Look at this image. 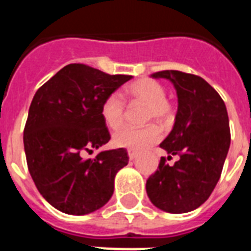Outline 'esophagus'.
I'll list each match as a JSON object with an SVG mask.
<instances>
[{
  "mask_svg": "<svg viewBox=\"0 0 251 251\" xmlns=\"http://www.w3.org/2000/svg\"><path fill=\"white\" fill-rule=\"evenodd\" d=\"M127 155H129L130 160H134V159L138 156V152H135L133 150H127Z\"/></svg>",
  "mask_w": 251,
  "mask_h": 251,
  "instance_id": "esophagus-1",
  "label": "esophagus"
}]
</instances>
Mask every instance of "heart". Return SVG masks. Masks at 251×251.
Listing matches in <instances>:
<instances>
[{
  "label": "heart",
  "instance_id": "1",
  "mask_svg": "<svg viewBox=\"0 0 251 251\" xmlns=\"http://www.w3.org/2000/svg\"><path fill=\"white\" fill-rule=\"evenodd\" d=\"M124 95L129 101L145 104V121L149 122L155 120L160 124H164L173 117V106L165 99L167 91L164 86L157 80L150 78L135 80L126 87ZM100 113L109 129H118L122 125L125 117V102L120 95H109L104 99ZM159 139H160V130L155 125H149L145 127L126 126L114 134L113 145L120 149L141 151L156 143Z\"/></svg>",
  "mask_w": 251,
  "mask_h": 251
}]
</instances>
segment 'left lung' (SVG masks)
<instances>
[{
    "mask_svg": "<svg viewBox=\"0 0 251 251\" xmlns=\"http://www.w3.org/2000/svg\"><path fill=\"white\" fill-rule=\"evenodd\" d=\"M152 76L169 79L177 91L175 126L160 147L179 159L169 167L161 157L146 190L157 208L183 214L206 202L220 178L230 145L229 118L220 95L201 76L178 70Z\"/></svg>",
    "mask_w": 251,
    "mask_h": 251,
    "instance_id": "left-lung-1",
    "label": "left lung"
}]
</instances>
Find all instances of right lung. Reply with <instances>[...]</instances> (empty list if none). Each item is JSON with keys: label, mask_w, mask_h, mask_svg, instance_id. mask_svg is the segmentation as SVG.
<instances>
[{"label": "right lung", "mask_w": 251, "mask_h": 251, "mask_svg": "<svg viewBox=\"0 0 251 251\" xmlns=\"http://www.w3.org/2000/svg\"><path fill=\"white\" fill-rule=\"evenodd\" d=\"M130 79L70 64L33 96L23 131L27 167L39 193L61 212L90 214L113 194L116 173L129 163L126 150L102 151L94 159L84 153L109 142L101 104Z\"/></svg>", "instance_id": "right-lung-1"}]
</instances>
